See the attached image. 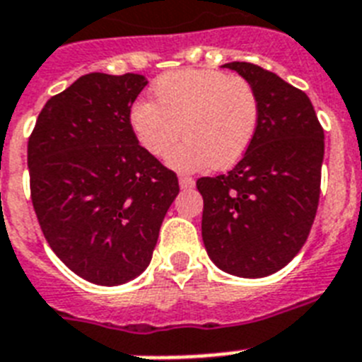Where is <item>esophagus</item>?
<instances>
[{
    "label": "esophagus",
    "instance_id": "obj_1",
    "mask_svg": "<svg viewBox=\"0 0 362 362\" xmlns=\"http://www.w3.org/2000/svg\"><path fill=\"white\" fill-rule=\"evenodd\" d=\"M178 184H180L182 189H193V187H195V180L189 178V176H180V178H178Z\"/></svg>",
    "mask_w": 362,
    "mask_h": 362
}]
</instances>
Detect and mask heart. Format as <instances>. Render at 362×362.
Wrapping results in <instances>:
<instances>
[{
	"label": "heart",
	"instance_id": "obj_1",
	"mask_svg": "<svg viewBox=\"0 0 362 362\" xmlns=\"http://www.w3.org/2000/svg\"><path fill=\"white\" fill-rule=\"evenodd\" d=\"M154 101H138L129 114L138 144L182 173L209 165L228 169L245 156L259 123V99L248 81L217 69H178L156 78Z\"/></svg>",
	"mask_w": 362,
	"mask_h": 362
}]
</instances>
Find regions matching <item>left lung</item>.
Returning <instances> with one entry per match:
<instances>
[{"label": "left lung", "instance_id": "1", "mask_svg": "<svg viewBox=\"0 0 362 362\" xmlns=\"http://www.w3.org/2000/svg\"><path fill=\"white\" fill-rule=\"evenodd\" d=\"M223 68L239 73L259 99L250 147L226 175L204 176L202 241L209 259L228 274L265 278L300 252L320 197L324 130L309 97L250 62Z\"/></svg>", "mask_w": 362, "mask_h": 362}]
</instances>
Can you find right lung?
Returning a JSON list of instances; mask_svg holds the SVG:
<instances>
[{
    "label": "right lung",
    "mask_w": 362,
    "mask_h": 362,
    "mask_svg": "<svg viewBox=\"0 0 362 362\" xmlns=\"http://www.w3.org/2000/svg\"><path fill=\"white\" fill-rule=\"evenodd\" d=\"M145 86L136 73L83 75L45 103L27 145L45 241L90 284H127L147 269L180 191L130 129V106Z\"/></svg>",
    "instance_id": "right-lung-1"
}]
</instances>
